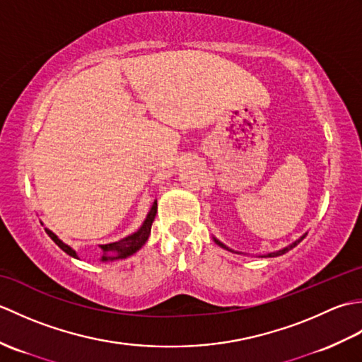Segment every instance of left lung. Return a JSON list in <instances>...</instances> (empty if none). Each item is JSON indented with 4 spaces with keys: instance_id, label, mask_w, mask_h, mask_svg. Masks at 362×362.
<instances>
[{
    "instance_id": "1",
    "label": "left lung",
    "mask_w": 362,
    "mask_h": 362,
    "mask_svg": "<svg viewBox=\"0 0 362 362\" xmlns=\"http://www.w3.org/2000/svg\"><path fill=\"white\" fill-rule=\"evenodd\" d=\"M303 238L305 236H302V238H300V240L298 241H296V243H292L291 245H288V247H284V249H281V250H276V252H272V253H267V255L266 257H279V255H283V253H286L288 250H291L292 247H296V245L300 243V241H302L303 240ZM214 241H216V240H214ZM219 245H221V247H224V249H227V250H230L228 247H226V245L224 244H222V243H219V241H216Z\"/></svg>"
}]
</instances>
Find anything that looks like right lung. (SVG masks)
I'll use <instances>...</instances> for the list:
<instances>
[{
	"label": "right lung",
	"mask_w": 362,
	"mask_h": 362,
	"mask_svg": "<svg viewBox=\"0 0 362 362\" xmlns=\"http://www.w3.org/2000/svg\"><path fill=\"white\" fill-rule=\"evenodd\" d=\"M156 214H157V201L153 202V205H152V209H151V211H149V214H148V218H146V221L143 222V226L140 227V230H138V232H135V233H132L130 236H127V238H122V240H119V241H117V243H110V244H104V245H101V249H103V252H104V257H103V261H107V259H117V258H126V257H129V255H132V253H135L138 249L141 247V245L148 241V238H149V233H151V227H152V222H153V219H156ZM46 230V233L49 235V238L51 240L56 243L60 249H62L65 253H68V255H71V257H74V258H78V255H76V252L71 249V247H68L66 244H64L62 241L59 240V238L54 235L52 232H49L48 228H45ZM109 252H113L114 257H110L108 255Z\"/></svg>",
	"instance_id": "right-lung-1"
}]
</instances>
